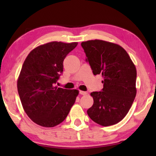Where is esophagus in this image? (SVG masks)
<instances>
[{
    "mask_svg": "<svg viewBox=\"0 0 156 156\" xmlns=\"http://www.w3.org/2000/svg\"><path fill=\"white\" fill-rule=\"evenodd\" d=\"M80 94L81 95H86V94H87V92H86V91H80Z\"/></svg>",
    "mask_w": 156,
    "mask_h": 156,
    "instance_id": "esophagus-1",
    "label": "esophagus"
}]
</instances>
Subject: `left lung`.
I'll return each mask as SVG.
<instances>
[{"instance_id": "1", "label": "left lung", "mask_w": 156, "mask_h": 156, "mask_svg": "<svg viewBox=\"0 0 156 156\" xmlns=\"http://www.w3.org/2000/svg\"><path fill=\"white\" fill-rule=\"evenodd\" d=\"M94 75L101 74L104 87L93 91L94 104L87 110L91 120L108 126L126 116L136 94V69L124 49L119 44L95 40L81 44Z\"/></svg>"}]
</instances>
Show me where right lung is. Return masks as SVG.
Listing matches in <instances>:
<instances>
[{
    "instance_id": "obj_1",
    "label": "right lung",
    "mask_w": 156,
    "mask_h": 156,
    "mask_svg": "<svg viewBox=\"0 0 156 156\" xmlns=\"http://www.w3.org/2000/svg\"><path fill=\"white\" fill-rule=\"evenodd\" d=\"M77 42H51L31 51L21 69L18 91L23 107L33 122L54 127L66 119L79 91L55 84L63 72V61Z\"/></svg>"
}]
</instances>
